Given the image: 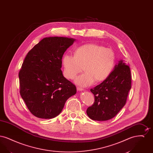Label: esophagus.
Wrapping results in <instances>:
<instances>
[{"mask_svg": "<svg viewBox=\"0 0 153 153\" xmlns=\"http://www.w3.org/2000/svg\"><path fill=\"white\" fill-rule=\"evenodd\" d=\"M77 90L78 91H84V89L81 87H77Z\"/></svg>", "mask_w": 153, "mask_h": 153, "instance_id": "esophagus-1", "label": "esophagus"}]
</instances>
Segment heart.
<instances>
[{
    "instance_id": "heart-1",
    "label": "heart",
    "mask_w": 153,
    "mask_h": 153,
    "mask_svg": "<svg viewBox=\"0 0 153 153\" xmlns=\"http://www.w3.org/2000/svg\"><path fill=\"white\" fill-rule=\"evenodd\" d=\"M114 52L97 44L82 45L74 51V56L65 54L62 58L64 73L66 78L73 80L82 71L85 72L75 80L82 87L106 80L115 65Z\"/></svg>"
}]
</instances>
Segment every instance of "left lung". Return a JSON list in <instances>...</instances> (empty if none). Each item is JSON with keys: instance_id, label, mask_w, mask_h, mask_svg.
<instances>
[{"instance_id": "left-lung-1", "label": "left lung", "mask_w": 153, "mask_h": 153, "mask_svg": "<svg viewBox=\"0 0 153 153\" xmlns=\"http://www.w3.org/2000/svg\"><path fill=\"white\" fill-rule=\"evenodd\" d=\"M131 88L130 67L121 59L106 80L91 89L95 102L87 109L88 116L97 121H105L115 117L124 106Z\"/></svg>"}]
</instances>
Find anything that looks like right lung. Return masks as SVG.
Here are the masks:
<instances>
[{"mask_svg": "<svg viewBox=\"0 0 153 153\" xmlns=\"http://www.w3.org/2000/svg\"><path fill=\"white\" fill-rule=\"evenodd\" d=\"M75 39L43 38L27 53L19 73L20 94L30 112L42 119L54 118L76 87L63 76L62 58Z\"/></svg>", "mask_w": 153, "mask_h": 153, "instance_id": "add662e5", "label": "right lung"}]
</instances>
